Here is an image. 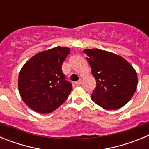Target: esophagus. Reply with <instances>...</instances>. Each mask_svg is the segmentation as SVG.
Masks as SVG:
<instances>
[{
	"instance_id": "obj_1",
	"label": "esophagus",
	"mask_w": 149,
	"mask_h": 149,
	"mask_svg": "<svg viewBox=\"0 0 149 149\" xmlns=\"http://www.w3.org/2000/svg\"><path fill=\"white\" fill-rule=\"evenodd\" d=\"M81 83H82V80H81V79H80V80H78V81H76L75 84H77V85H80V84H81Z\"/></svg>"
}]
</instances>
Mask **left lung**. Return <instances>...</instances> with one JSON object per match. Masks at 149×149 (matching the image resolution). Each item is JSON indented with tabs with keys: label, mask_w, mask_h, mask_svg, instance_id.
Instances as JSON below:
<instances>
[{
	"label": "left lung",
	"mask_w": 149,
	"mask_h": 149,
	"mask_svg": "<svg viewBox=\"0 0 149 149\" xmlns=\"http://www.w3.org/2000/svg\"><path fill=\"white\" fill-rule=\"evenodd\" d=\"M96 87L91 95L95 103L106 110L121 108L128 102L137 87V74L123 57L98 48L85 49Z\"/></svg>",
	"instance_id": "1"
}]
</instances>
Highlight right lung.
Returning <instances> with one entry per match:
<instances>
[{
	"mask_svg": "<svg viewBox=\"0 0 149 149\" xmlns=\"http://www.w3.org/2000/svg\"><path fill=\"white\" fill-rule=\"evenodd\" d=\"M69 53L70 48L58 46L39 52L23 65L18 75V90L30 109L49 113L67 99L72 85L65 79L62 64Z\"/></svg>",
	"mask_w": 149,
	"mask_h": 149,
	"instance_id": "right-lung-1",
	"label": "right lung"
}]
</instances>
